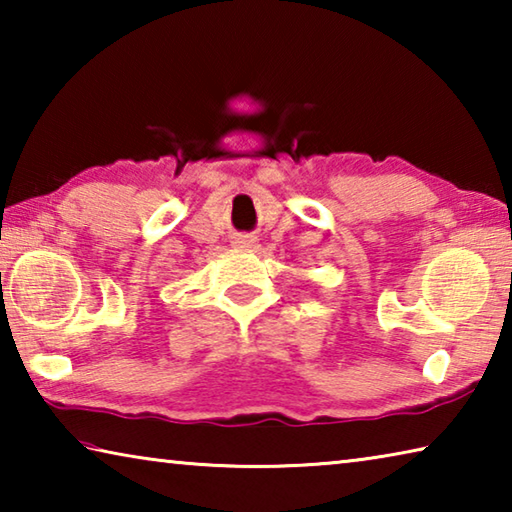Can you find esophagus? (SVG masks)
I'll list each match as a JSON object with an SVG mask.
<instances>
[{"label": "esophagus", "mask_w": 512, "mask_h": 512, "mask_svg": "<svg viewBox=\"0 0 512 512\" xmlns=\"http://www.w3.org/2000/svg\"><path fill=\"white\" fill-rule=\"evenodd\" d=\"M255 246H257V239L255 237L241 235V237L235 239V248H239V250H250V248H255Z\"/></svg>", "instance_id": "esophagus-1"}]
</instances>
